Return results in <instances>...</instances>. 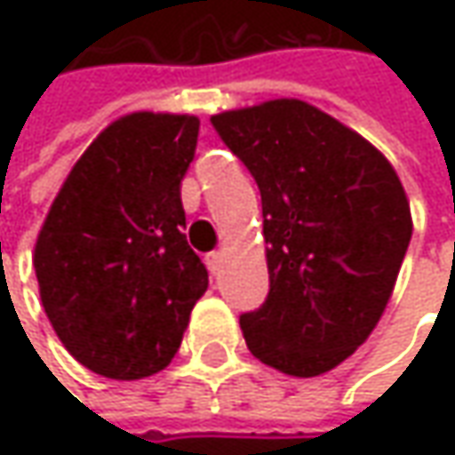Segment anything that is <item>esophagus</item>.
I'll return each instance as SVG.
<instances>
[{
    "instance_id": "esophagus-1",
    "label": "esophagus",
    "mask_w": 455,
    "mask_h": 455,
    "mask_svg": "<svg viewBox=\"0 0 455 455\" xmlns=\"http://www.w3.org/2000/svg\"><path fill=\"white\" fill-rule=\"evenodd\" d=\"M207 268L212 273H220L222 271V266H225V253L222 251H215V253H207Z\"/></svg>"
}]
</instances>
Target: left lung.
Segmentation results:
<instances>
[{
  "label": "left lung",
  "mask_w": 455,
  "mask_h": 455,
  "mask_svg": "<svg viewBox=\"0 0 455 455\" xmlns=\"http://www.w3.org/2000/svg\"><path fill=\"white\" fill-rule=\"evenodd\" d=\"M260 189L271 291L240 316L255 359L316 377L352 357L385 314L412 235L382 151L299 98L210 116Z\"/></svg>",
  "instance_id": "obj_1"
}]
</instances>
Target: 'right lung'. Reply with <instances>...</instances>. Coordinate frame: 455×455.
I'll return each instance as SVG.
<instances>
[{"label":"right lung","mask_w":455,"mask_h":455,"mask_svg":"<svg viewBox=\"0 0 455 455\" xmlns=\"http://www.w3.org/2000/svg\"><path fill=\"white\" fill-rule=\"evenodd\" d=\"M200 118L133 111L80 154L35 243L44 314L91 372L144 379L182 344L207 291L180 197Z\"/></svg>","instance_id":"add662e5"}]
</instances>
